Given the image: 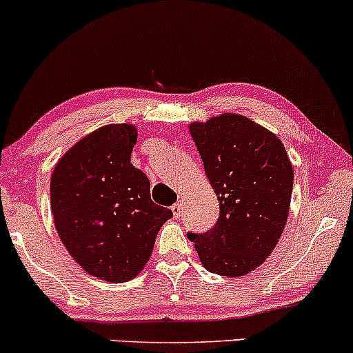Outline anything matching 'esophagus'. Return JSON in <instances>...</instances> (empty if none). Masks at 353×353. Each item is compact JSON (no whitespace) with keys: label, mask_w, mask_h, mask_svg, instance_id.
<instances>
[{"label":"esophagus","mask_w":353,"mask_h":353,"mask_svg":"<svg viewBox=\"0 0 353 353\" xmlns=\"http://www.w3.org/2000/svg\"><path fill=\"white\" fill-rule=\"evenodd\" d=\"M181 210H183V205H181V201H176V203L173 205V207H172L173 216H175V219H180V215H181Z\"/></svg>","instance_id":"34e87169"}]
</instances>
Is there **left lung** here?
<instances>
[{
    "mask_svg": "<svg viewBox=\"0 0 353 353\" xmlns=\"http://www.w3.org/2000/svg\"><path fill=\"white\" fill-rule=\"evenodd\" d=\"M205 173L220 203L216 223L188 232L205 268L240 276L268 259L290 208L294 170L282 141L240 114L190 125Z\"/></svg>",
    "mask_w": 353,
    "mask_h": 353,
    "instance_id": "left-lung-1",
    "label": "left lung"
}]
</instances>
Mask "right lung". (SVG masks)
Instances as JSON below:
<instances>
[{"label": "right lung", "instance_id": "1", "mask_svg": "<svg viewBox=\"0 0 353 353\" xmlns=\"http://www.w3.org/2000/svg\"><path fill=\"white\" fill-rule=\"evenodd\" d=\"M133 125H108L81 138L51 176L54 227L85 272L123 283L141 272L158 230L173 216L153 203L150 180L130 163Z\"/></svg>", "mask_w": 353, "mask_h": 353}]
</instances>
